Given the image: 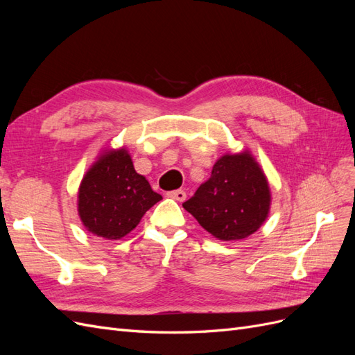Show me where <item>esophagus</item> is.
<instances>
[{
	"label": "esophagus",
	"mask_w": 355,
	"mask_h": 355,
	"mask_svg": "<svg viewBox=\"0 0 355 355\" xmlns=\"http://www.w3.org/2000/svg\"><path fill=\"white\" fill-rule=\"evenodd\" d=\"M167 197L173 198L176 201H184L187 198V192L184 189H175V191L167 192Z\"/></svg>",
	"instance_id": "34e87169"
}]
</instances>
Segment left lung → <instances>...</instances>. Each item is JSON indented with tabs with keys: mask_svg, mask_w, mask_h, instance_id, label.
I'll return each mask as SVG.
<instances>
[{
	"mask_svg": "<svg viewBox=\"0 0 355 355\" xmlns=\"http://www.w3.org/2000/svg\"><path fill=\"white\" fill-rule=\"evenodd\" d=\"M270 204V187L262 168L249 153H243L220 157L210 179L182 206L214 237L234 241L261 228Z\"/></svg>",
	"mask_w": 355,
	"mask_h": 355,
	"instance_id": "left-lung-1",
	"label": "left lung"
}]
</instances>
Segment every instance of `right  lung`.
Segmentation results:
<instances>
[{
	"label": "right lung",
	"mask_w": 355,
	"mask_h": 355,
	"mask_svg": "<svg viewBox=\"0 0 355 355\" xmlns=\"http://www.w3.org/2000/svg\"><path fill=\"white\" fill-rule=\"evenodd\" d=\"M159 200L163 197L136 173L130 155L123 148L101 155L85 173L78 191V214L94 235L120 240Z\"/></svg>",
	"instance_id": "1"
}]
</instances>
